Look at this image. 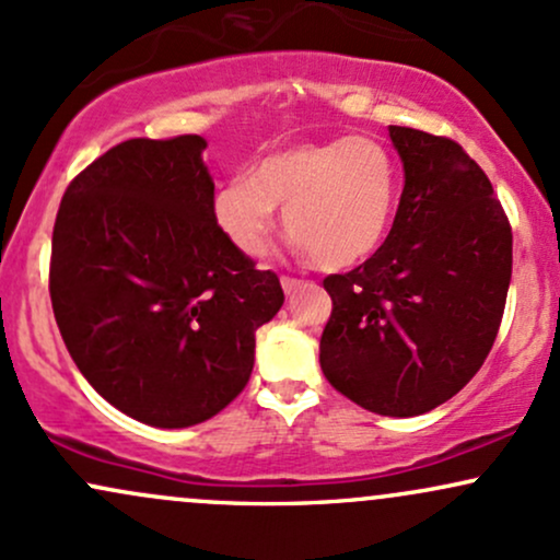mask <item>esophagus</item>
Here are the masks:
<instances>
[{"instance_id":"1","label":"esophagus","mask_w":560,"mask_h":560,"mask_svg":"<svg viewBox=\"0 0 560 560\" xmlns=\"http://www.w3.org/2000/svg\"><path fill=\"white\" fill-rule=\"evenodd\" d=\"M300 284H302L300 279H292V276H281V289H284L287 294H292Z\"/></svg>"}]
</instances>
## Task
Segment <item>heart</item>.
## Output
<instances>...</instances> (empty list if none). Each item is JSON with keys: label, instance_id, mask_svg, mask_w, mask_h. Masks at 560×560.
Here are the masks:
<instances>
[{"label": "heart", "instance_id": "1", "mask_svg": "<svg viewBox=\"0 0 560 560\" xmlns=\"http://www.w3.org/2000/svg\"><path fill=\"white\" fill-rule=\"evenodd\" d=\"M400 202V168L365 137L273 152L215 191V223L244 255L266 253L284 208L289 234L324 268H350L382 247Z\"/></svg>", "mask_w": 560, "mask_h": 560}]
</instances>
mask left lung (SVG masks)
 Returning <instances> with one entry per match:
<instances>
[{
  "label": "left lung",
  "instance_id": "obj_1",
  "mask_svg": "<svg viewBox=\"0 0 560 560\" xmlns=\"http://www.w3.org/2000/svg\"><path fill=\"white\" fill-rule=\"evenodd\" d=\"M405 186L387 242L324 279L331 318L320 369L378 416H421L490 355L513 266L511 223L490 178L453 139L389 126Z\"/></svg>",
  "mask_w": 560,
  "mask_h": 560
}]
</instances>
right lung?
<instances>
[{"instance_id":"1","label":"right lung","mask_w":560,"mask_h":560,"mask_svg":"<svg viewBox=\"0 0 560 560\" xmlns=\"http://www.w3.org/2000/svg\"><path fill=\"white\" fill-rule=\"evenodd\" d=\"M197 133L128 139L70 182L49 266L55 320L86 382L160 429L213 419L249 382L284 305L215 223Z\"/></svg>"}]
</instances>
